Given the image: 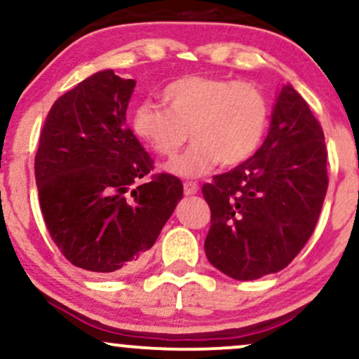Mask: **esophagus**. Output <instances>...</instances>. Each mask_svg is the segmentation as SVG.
I'll return each instance as SVG.
<instances>
[{"instance_id":"34e87169","label":"esophagus","mask_w":359,"mask_h":359,"mask_svg":"<svg viewBox=\"0 0 359 359\" xmlns=\"http://www.w3.org/2000/svg\"><path fill=\"white\" fill-rule=\"evenodd\" d=\"M199 191V185L196 182H184V194L185 196H192V194H197Z\"/></svg>"}]
</instances>
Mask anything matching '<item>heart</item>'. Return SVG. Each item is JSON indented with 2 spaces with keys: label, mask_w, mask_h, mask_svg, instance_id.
Wrapping results in <instances>:
<instances>
[{
  "label": "heart",
  "mask_w": 359,
  "mask_h": 359,
  "mask_svg": "<svg viewBox=\"0 0 359 359\" xmlns=\"http://www.w3.org/2000/svg\"><path fill=\"white\" fill-rule=\"evenodd\" d=\"M162 102L143 101L131 111V131L158 156L177 155L189 137L192 145L168 163L180 177H201L217 163L231 168L257 154L270 121L265 94L255 84L214 76L172 81L162 90Z\"/></svg>",
  "instance_id": "obj_1"
}]
</instances>
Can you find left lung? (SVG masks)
I'll return each instance as SVG.
<instances>
[{"mask_svg": "<svg viewBox=\"0 0 359 359\" xmlns=\"http://www.w3.org/2000/svg\"><path fill=\"white\" fill-rule=\"evenodd\" d=\"M327 184L323 126L297 90L283 86L257 154L203 185L211 265L236 280L285 269L314 233Z\"/></svg>", "mask_w": 359, "mask_h": 359, "instance_id": "obj_1", "label": "left lung"}]
</instances>
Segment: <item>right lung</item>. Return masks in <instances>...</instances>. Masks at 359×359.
Wrapping results in <instances>:
<instances>
[{"label": "right lung", "instance_id": "right-lung-1", "mask_svg": "<svg viewBox=\"0 0 359 359\" xmlns=\"http://www.w3.org/2000/svg\"><path fill=\"white\" fill-rule=\"evenodd\" d=\"M133 79L102 71L53 102L40 133L35 180L45 226L72 265L126 273L162 231L182 182L154 174V160L126 125Z\"/></svg>", "mask_w": 359, "mask_h": 359}]
</instances>
